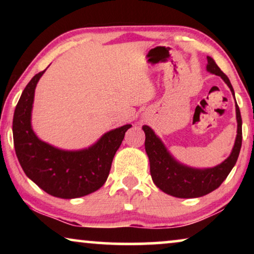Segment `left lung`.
<instances>
[{
  "label": "left lung",
  "mask_w": 254,
  "mask_h": 254,
  "mask_svg": "<svg viewBox=\"0 0 254 254\" xmlns=\"http://www.w3.org/2000/svg\"><path fill=\"white\" fill-rule=\"evenodd\" d=\"M207 70L211 74L221 76L235 95L228 76L218 68L216 62L210 57H207ZM236 114L238 124L237 137L231 155L222 164L206 170L192 169L175 161L151 128L143 126L145 133L144 147L150 162V175L155 185L166 194L185 199L203 196L220 187L237 162L242 147V117L237 104Z\"/></svg>",
  "instance_id": "8db88e82"
}]
</instances>
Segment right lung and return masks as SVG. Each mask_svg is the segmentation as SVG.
I'll return each mask as SVG.
<instances>
[{
  "instance_id": "obj_1",
  "label": "right lung",
  "mask_w": 254,
  "mask_h": 254,
  "mask_svg": "<svg viewBox=\"0 0 254 254\" xmlns=\"http://www.w3.org/2000/svg\"><path fill=\"white\" fill-rule=\"evenodd\" d=\"M44 72L33 76L17 103L12 121L17 158L25 175L51 195L62 199L88 195L105 184L114 155L131 125L109 131L81 151H64L45 143L31 128L34 89Z\"/></svg>"
}]
</instances>
